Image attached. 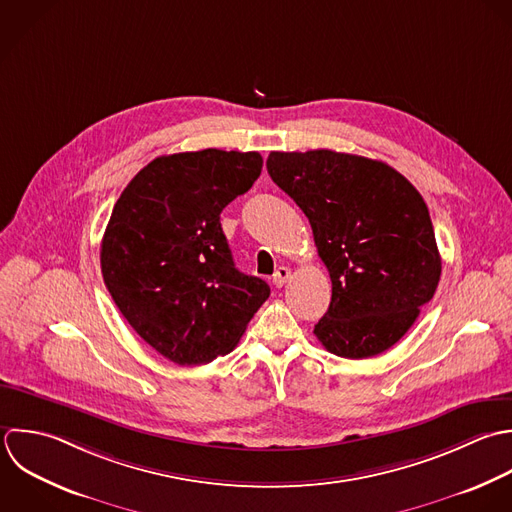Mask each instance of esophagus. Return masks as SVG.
Returning a JSON list of instances; mask_svg holds the SVG:
<instances>
[{
  "label": "esophagus",
  "mask_w": 512,
  "mask_h": 512,
  "mask_svg": "<svg viewBox=\"0 0 512 512\" xmlns=\"http://www.w3.org/2000/svg\"><path fill=\"white\" fill-rule=\"evenodd\" d=\"M289 279H291V269L279 267V269L275 271V275H273V285H275V287H283Z\"/></svg>",
  "instance_id": "34e87169"
}]
</instances>
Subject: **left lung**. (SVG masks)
<instances>
[{
    "instance_id": "obj_1",
    "label": "left lung",
    "mask_w": 512,
    "mask_h": 512,
    "mask_svg": "<svg viewBox=\"0 0 512 512\" xmlns=\"http://www.w3.org/2000/svg\"><path fill=\"white\" fill-rule=\"evenodd\" d=\"M267 171L307 215L333 283L313 331L321 345L345 359L391 349L441 279L421 193L383 161L331 149L271 151Z\"/></svg>"
}]
</instances>
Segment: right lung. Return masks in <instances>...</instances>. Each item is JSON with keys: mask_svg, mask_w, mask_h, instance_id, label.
Returning <instances> with one entry per match:
<instances>
[{"mask_svg": "<svg viewBox=\"0 0 512 512\" xmlns=\"http://www.w3.org/2000/svg\"><path fill=\"white\" fill-rule=\"evenodd\" d=\"M261 167L257 151L163 155L113 207L99 253L105 287L135 333L177 365L233 351L271 293L235 267L219 221Z\"/></svg>", "mask_w": 512, "mask_h": 512, "instance_id": "add662e5", "label": "right lung"}]
</instances>
